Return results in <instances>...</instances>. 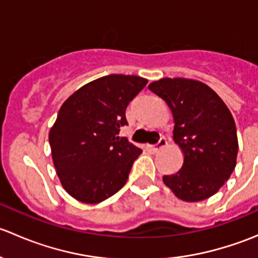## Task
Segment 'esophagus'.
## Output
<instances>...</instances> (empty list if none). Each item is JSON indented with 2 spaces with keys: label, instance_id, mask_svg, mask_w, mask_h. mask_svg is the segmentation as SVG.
<instances>
[{
  "label": "esophagus",
  "instance_id": "obj_1",
  "mask_svg": "<svg viewBox=\"0 0 258 258\" xmlns=\"http://www.w3.org/2000/svg\"><path fill=\"white\" fill-rule=\"evenodd\" d=\"M166 145H167V140H166L165 137H161L160 141H158L155 146H152V151H153V152H157V151H160L161 148L165 147Z\"/></svg>",
  "mask_w": 258,
  "mask_h": 258
}]
</instances>
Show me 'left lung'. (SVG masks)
<instances>
[{
    "instance_id": "8db88e82",
    "label": "left lung",
    "mask_w": 258,
    "mask_h": 258,
    "mask_svg": "<svg viewBox=\"0 0 258 258\" xmlns=\"http://www.w3.org/2000/svg\"><path fill=\"white\" fill-rule=\"evenodd\" d=\"M148 88L172 111L173 140L183 152V165L163 176V183L186 202L213 196L236 167L238 141L235 119L220 96L189 79H161Z\"/></svg>"
}]
</instances>
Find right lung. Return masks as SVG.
<instances>
[{
    "label": "right lung",
    "mask_w": 258,
    "mask_h": 258,
    "mask_svg": "<svg viewBox=\"0 0 258 258\" xmlns=\"http://www.w3.org/2000/svg\"><path fill=\"white\" fill-rule=\"evenodd\" d=\"M148 81L108 75L82 86L63 102L49 130L52 160L61 184L85 204H98L126 183L141 155L126 137V108Z\"/></svg>",
    "instance_id": "1"
}]
</instances>
